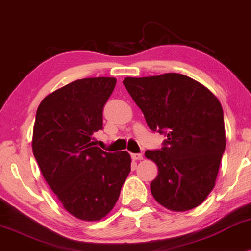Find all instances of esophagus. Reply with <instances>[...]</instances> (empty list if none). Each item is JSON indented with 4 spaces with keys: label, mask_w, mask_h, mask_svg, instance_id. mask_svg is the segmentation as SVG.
Masks as SVG:
<instances>
[{
    "label": "esophagus",
    "mask_w": 251,
    "mask_h": 251,
    "mask_svg": "<svg viewBox=\"0 0 251 251\" xmlns=\"http://www.w3.org/2000/svg\"><path fill=\"white\" fill-rule=\"evenodd\" d=\"M131 157H132V160L139 161V160H143L144 156L142 153H133V154H131Z\"/></svg>",
    "instance_id": "1"
}]
</instances>
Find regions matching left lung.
I'll use <instances>...</instances> for the list:
<instances>
[{
  "mask_svg": "<svg viewBox=\"0 0 251 251\" xmlns=\"http://www.w3.org/2000/svg\"><path fill=\"white\" fill-rule=\"evenodd\" d=\"M123 84L150 129L167 136L162 149L145 152L159 169L151 183L154 199L173 211L200 205L215 187L225 151L221 102L203 84L178 73L126 77Z\"/></svg>",
  "mask_w": 251,
  "mask_h": 251,
  "instance_id": "8db88e82",
  "label": "left lung"
}]
</instances>
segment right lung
<instances>
[{"label":"right lung","instance_id":"add662e5","mask_svg":"<svg viewBox=\"0 0 251 251\" xmlns=\"http://www.w3.org/2000/svg\"><path fill=\"white\" fill-rule=\"evenodd\" d=\"M115 84L114 77L76 80L48 95L36 111L34 156L63 207L82 221L109 214L131 170L128 152L107 153L91 142Z\"/></svg>","mask_w":251,"mask_h":251}]
</instances>
